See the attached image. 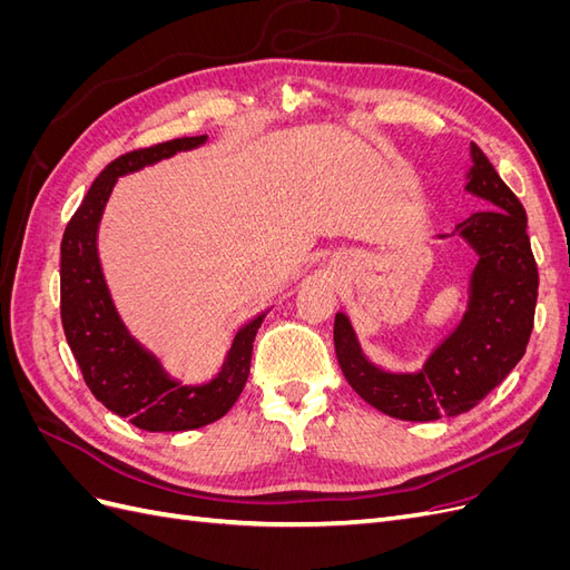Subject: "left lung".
Segmentation results:
<instances>
[{"label": "left lung", "mask_w": 570, "mask_h": 570, "mask_svg": "<svg viewBox=\"0 0 570 570\" xmlns=\"http://www.w3.org/2000/svg\"><path fill=\"white\" fill-rule=\"evenodd\" d=\"M471 159L465 189L485 199L488 209L471 214L452 233L478 254L469 308L425 366L419 373L373 366L350 318L335 314L333 337L344 377L361 400L392 419L438 421L471 411L515 368L532 333L540 278L525 209L475 142Z\"/></svg>", "instance_id": "obj_1"}]
</instances>
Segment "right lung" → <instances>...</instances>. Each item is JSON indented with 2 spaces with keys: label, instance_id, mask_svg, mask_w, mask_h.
Returning a JSON list of instances; mask_svg holds the SVG:
<instances>
[{
  "label": "right lung",
  "instance_id": "obj_1",
  "mask_svg": "<svg viewBox=\"0 0 570 570\" xmlns=\"http://www.w3.org/2000/svg\"><path fill=\"white\" fill-rule=\"evenodd\" d=\"M204 142L206 135L178 137L111 161L68 220L61 239V323L68 347L97 400L149 433H180L226 416L245 390L254 337L266 316L239 327L226 364L212 383L183 385L128 333L111 302L97 256V228L116 180Z\"/></svg>",
  "mask_w": 570,
  "mask_h": 570
}]
</instances>
